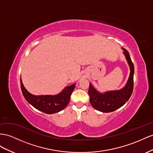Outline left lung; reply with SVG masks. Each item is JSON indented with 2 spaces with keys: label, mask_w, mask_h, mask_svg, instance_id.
Wrapping results in <instances>:
<instances>
[{
  "label": "left lung",
  "mask_w": 153,
  "mask_h": 153,
  "mask_svg": "<svg viewBox=\"0 0 153 153\" xmlns=\"http://www.w3.org/2000/svg\"><path fill=\"white\" fill-rule=\"evenodd\" d=\"M123 49V54L130 68V75L126 85L120 90L110 91L104 93L98 92L97 89L89 84L88 93L89 101L94 109L103 113H110L119 109L124 105L130 98L133 90L134 65L132 62L129 53L126 49Z\"/></svg>",
  "instance_id": "left-lung-1"
}]
</instances>
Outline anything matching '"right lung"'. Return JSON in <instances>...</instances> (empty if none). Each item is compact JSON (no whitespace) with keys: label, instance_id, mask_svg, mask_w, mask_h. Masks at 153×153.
<instances>
[{"label":"right lung","instance_id":"1","mask_svg":"<svg viewBox=\"0 0 153 153\" xmlns=\"http://www.w3.org/2000/svg\"><path fill=\"white\" fill-rule=\"evenodd\" d=\"M20 87L23 95L28 103L35 108L47 114H53L63 110L68 104L75 84L66 86L55 95H33L24 88L20 78Z\"/></svg>","mask_w":153,"mask_h":153}]
</instances>
